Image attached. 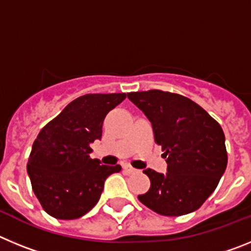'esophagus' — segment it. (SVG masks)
<instances>
[{
	"label": "esophagus",
	"mask_w": 251,
	"mask_h": 251,
	"mask_svg": "<svg viewBox=\"0 0 251 251\" xmlns=\"http://www.w3.org/2000/svg\"><path fill=\"white\" fill-rule=\"evenodd\" d=\"M123 171H124V172H126V174H128V175L134 174V172H137L136 168H133L132 166H128V165L123 166Z\"/></svg>",
	"instance_id": "1"
}]
</instances>
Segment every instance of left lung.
Instances as JSON below:
<instances>
[{
  "label": "left lung",
  "instance_id": "1",
  "mask_svg": "<svg viewBox=\"0 0 251 251\" xmlns=\"http://www.w3.org/2000/svg\"><path fill=\"white\" fill-rule=\"evenodd\" d=\"M152 123L154 141L165 151L167 174L143 171L151 187L138 200L165 216H181L200 207L215 191L227 165L223 128L199 104L176 93H128Z\"/></svg>",
  "mask_w": 251,
  "mask_h": 251
}]
</instances>
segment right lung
<instances>
[{
  "label": "right lung",
  "instance_id": "obj_1",
  "mask_svg": "<svg viewBox=\"0 0 251 251\" xmlns=\"http://www.w3.org/2000/svg\"><path fill=\"white\" fill-rule=\"evenodd\" d=\"M126 93L85 94L64 108L35 139L27 162L31 186L43 208L60 220L89 212L100 199L106 177L122 167L90 158V145L101 138L105 115Z\"/></svg>",
  "mask_w": 251,
  "mask_h": 251
}]
</instances>
